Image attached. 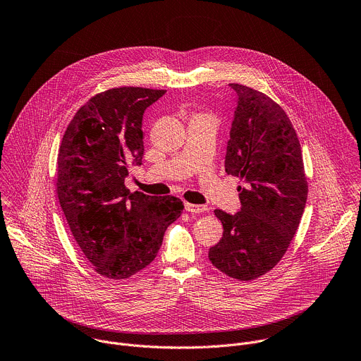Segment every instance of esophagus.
<instances>
[{
    "mask_svg": "<svg viewBox=\"0 0 361 361\" xmlns=\"http://www.w3.org/2000/svg\"><path fill=\"white\" fill-rule=\"evenodd\" d=\"M184 209L188 213H204L207 212V205H201V204H191V202H185L184 204Z\"/></svg>",
    "mask_w": 361,
    "mask_h": 361,
    "instance_id": "esophagus-1",
    "label": "esophagus"
}]
</instances>
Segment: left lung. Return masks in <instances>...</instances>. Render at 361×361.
I'll return each instance as SVG.
<instances>
[{"label":"left lung","mask_w":361,"mask_h":361,"mask_svg":"<svg viewBox=\"0 0 361 361\" xmlns=\"http://www.w3.org/2000/svg\"><path fill=\"white\" fill-rule=\"evenodd\" d=\"M237 94L226 173L243 180L241 210H214L223 237L209 251L214 267L237 280L270 271L294 237L307 201L302 152L284 110L266 94L228 84Z\"/></svg>","instance_id":"left-lung-1"}]
</instances>
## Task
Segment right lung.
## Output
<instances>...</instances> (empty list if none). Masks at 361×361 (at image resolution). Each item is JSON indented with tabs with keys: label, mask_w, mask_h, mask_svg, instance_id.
Instances as JSON below:
<instances>
[{
	"label": "right lung",
	"mask_w": 361,
	"mask_h": 361,
	"mask_svg": "<svg viewBox=\"0 0 361 361\" xmlns=\"http://www.w3.org/2000/svg\"><path fill=\"white\" fill-rule=\"evenodd\" d=\"M164 90L121 87L97 94L68 124L59 151L57 194L94 270L123 280L147 267L183 212L173 195L130 192V166L144 156V111Z\"/></svg>",
	"instance_id": "right-lung-1"
}]
</instances>
